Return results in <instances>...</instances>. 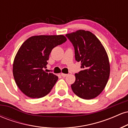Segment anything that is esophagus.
<instances>
[{
  "instance_id": "obj_1",
  "label": "esophagus",
  "mask_w": 128,
  "mask_h": 128,
  "mask_svg": "<svg viewBox=\"0 0 128 128\" xmlns=\"http://www.w3.org/2000/svg\"><path fill=\"white\" fill-rule=\"evenodd\" d=\"M61 76L62 77H66L67 76V74H65V73H61Z\"/></svg>"
}]
</instances>
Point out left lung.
Returning <instances> with one entry per match:
<instances>
[{"label": "left lung", "instance_id": "obj_1", "mask_svg": "<svg viewBox=\"0 0 128 128\" xmlns=\"http://www.w3.org/2000/svg\"><path fill=\"white\" fill-rule=\"evenodd\" d=\"M66 36L74 47L75 60L82 70L76 73L71 85L73 92L84 99L96 98L105 88L110 77V66L106 50L95 35L78 30Z\"/></svg>", "mask_w": 128, "mask_h": 128}]
</instances>
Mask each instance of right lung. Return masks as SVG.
Listing matches in <instances>:
<instances>
[{
	"instance_id": "obj_1",
	"label": "right lung",
	"mask_w": 128,
	"mask_h": 128,
	"mask_svg": "<svg viewBox=\"0 0 128 128\" xmlns=\"http://www.w3.org/2000/svg\"><path fill=\"white\" fill-rule=\"evenodd\" d=\"M66 41L62 35L36 36L22 44L14 58L12 72L16 84L26 96L41 98L50 92L58 77L43 68L52 50Z\"/></svg>"
}]
</instances>
